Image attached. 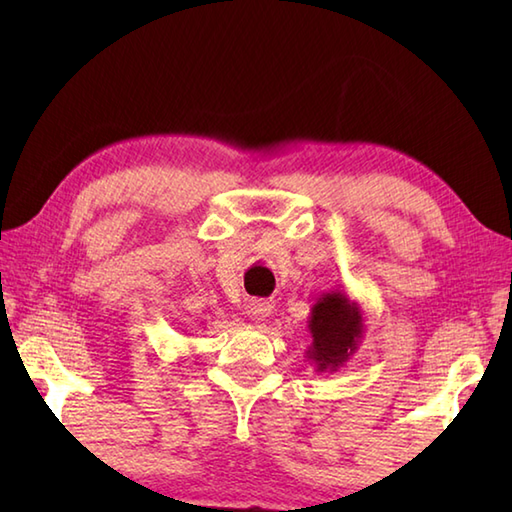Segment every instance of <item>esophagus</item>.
Wrapping results in <instances>:
<instances>
[{"mask_svg":"<svg viewBox=\"0 0 512 512\" xmlns=\"http://www.w3.org/2000/svg\"><path fill=\"white\" fill-rule=\"evenodd\" d=\"M248 317L253 321H264L266 317H270V306L266 301H253L248 306Z\"/></svg>","mask_w":512,"mask_h":512,"instance_id":"esophagus-1","label":"esophagus"}]
</instances>
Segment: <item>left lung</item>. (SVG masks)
<instances>
[{
    "mask_svg": "<svg viewBox=\"0 0 512 512\" xmlns=\"http://www.w3.org/2000/svg\"><path fill=\"white\" fill-rule=\"evenodd\" d=\"M308 330L312 343L306 358L314 372H339L363 339V310L343 290L321 292L310 310Z\"/></svg>",
    "mask_w": 512,
    "mask_h": 512,
    "instance_id": "left-lung-1",
    "label": "left lung"
}]
</instances>
